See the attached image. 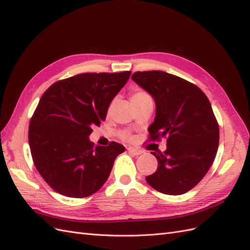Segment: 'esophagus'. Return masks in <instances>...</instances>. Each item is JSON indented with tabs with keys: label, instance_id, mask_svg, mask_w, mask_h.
Segmentation results:
<instances>
[{
	"label": "esophagus",
	"instance_id": "esophagus-1",
	"mask_svg": "<svg viewBox=\"0 0 250 250\" xmlns=\"http://www.w3.org/2000/svg\"><path fill=\"white\" fill-rule=\"evenodd\" d=\"M127 150H128L129 154H131L133 156H139V155L142 154L141 150H139L137 148H133V147H128V148H127Z\"/></svg>",
	"mask_w": 250,
	"mask_h": 250
}]
</instances>
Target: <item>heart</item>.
<instances>
[{"label": "heart", "instance_id": "1", "mask_svg": "<svg viewBox=\"0 0 250 250\" xmlns=\"http://www.w3.org/2000/svg\"><path fill=\"white\" fill-rule=\"evenodd\" d=\"M144 95H147V94H146L145 92H143V91H140V90L135 91V92H133V93H132V95H131V100H132V99H137V97L144 96ZM125 138H126V139H128L129 137H128V135H125Z\"/></svg>", "mask_w": 250, "mask_h": 250}]
</instances>
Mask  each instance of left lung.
<instances>
[{
  "label": "left lung",
  "mask_w": 250,
  "mask_h": 250,
  "mask_svg": "<svg viewBox=\"0 0 250 250\" xmlns=\"http://www.w3.org/2000/svg\"><path fill=\"white\" fill-rule=\"evenodd\" d=\"M131 79L153 96L151 140L167 138L164 151H151L157 171L146 176L158 192L181 195L195 187L215 159L220 129L208 97L195 84L162 71L133 73Z\"/></svg>",
  "instance_id": "left-lung-1"
}]
</instances>
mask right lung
<instances>
[{
    "mask_svg": "<svg viewBox=\"0 0 250 250\" xmlns=\"http://www.w3.org/2000/svg\"><path fill=\"white\" fill-rule=\"evenodd\" d=\"M130 74L83 73L53 83L41 96L29 123L28 143L35 167L53 190L82 198L105 184L125 147L117 142L94 147L89 136L92 126L105 121Z\"/></svg>",
    "mask_w": 250,
    "mask_h": 250,
    "instance_id": "obj_1",
    "label": "right lung"
}]
</instances>
